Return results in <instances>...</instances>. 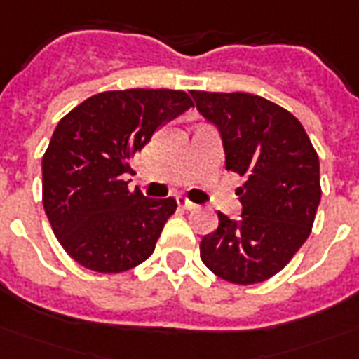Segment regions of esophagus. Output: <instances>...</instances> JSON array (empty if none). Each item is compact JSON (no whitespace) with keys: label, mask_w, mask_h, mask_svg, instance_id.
I'll list each match as a JSON object with an SVG mask.
<instances>
[{"label":"esophagus","mask_w":359,"mask_h":359,"mask_svg":"<svg viewBox=\"0 0 359 359\" xmlns=\"http://www.w3.org/2000/svg\"><path fill=\"white\" fill-rule=\"evenodd\" d=\"M177 205L182 206V208H185V210H195V208H198V205H195V203L189 201L187 197H177Z\"/></svg>","instance_id":"34e87169"}]
</instances>
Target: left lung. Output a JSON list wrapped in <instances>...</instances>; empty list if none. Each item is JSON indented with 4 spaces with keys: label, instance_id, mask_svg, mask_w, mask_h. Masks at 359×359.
<instances>
[{
    "label": "left lung",
    "instance_id": "8db88e82",
    "mask_svg": "<svg viewBox=\"0 0 359 359\" xmlns=\"http://www.w3.org/2000/svg\"><path fill=\"white\" fill-rule=\"evenodd\" d=\"M198 112L218 126L226 168L245 177L243 212H218V229L201 241V260L235 285L279 273L312 231L319 198V158L297 116L252 93L191 91Z\"/></svg>",
    "mask_w": 359,
    "mask_h": 359
}]
</instances>
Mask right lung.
I'll list each match as a JSON object with an SVG mask.
<instances>
[{
	"mask_svg": "<svg viewBox=\"0 0 359 359\" xmlns=\"http://www.w3.org/2000/svg\"><path fill=\"white\" fill-rule=\"evenodd\" d=\"M193 107L182 90L91 95L62 116L41 158V198L67 255L97 273H122L153 255L177 203L122 180L156 128Z\"/></svg>",
	"mask_w": 359,
	"mask_h": 359,
	"instance_id": "1",
	"label": "right lung"
}]
</instances>
